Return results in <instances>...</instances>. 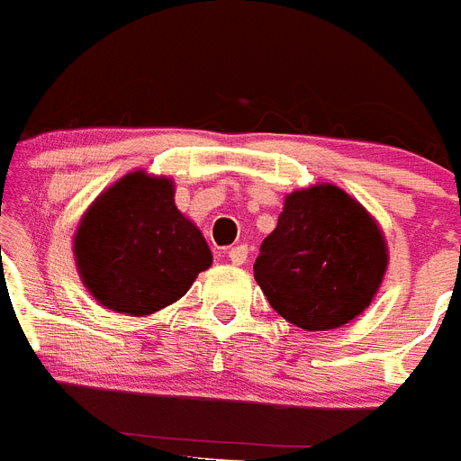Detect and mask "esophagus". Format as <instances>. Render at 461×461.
Listing matches in <instances>:
<instances>
[{"mask_svg": "<svg viewBox=\"0 0 461 461\" xmlns=\"http://www.w3.org/2000/svg\"><path fill=\"white\" fill-rule=\"evenodd\" d=\"M247 254H249V249H247L244 244H238V247H233V249L228 251V258H230V263H233V266H244Z\"/></svg>", "mask_w": 461, "mask_h": 461, "instance_id": "esophagus-1", "label": "esophagus"}]
</instances>
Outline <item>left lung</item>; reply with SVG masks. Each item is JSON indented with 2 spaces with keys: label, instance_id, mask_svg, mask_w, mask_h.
Returning a JSON list of instances; mask_svg holds the SVG:
<instances>
[{
  "label": "left lung",
  "instance_id": "obj_1",
  "mask_svg": "<svg viewBox=\"0 0 461 461\" xmlns=\"http://www.w3.org/2000/svg\"><path fill=\"white\" fill-rule=\"evenodd\" d=\"M385 267V240L365 207L316 185L286 195L254 276L279 316L303 330H332L369 307Z\"/></svg>",
  "mask_w": 461,
  "mask_h": 461
}]
</instances>
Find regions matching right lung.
<instances>
[{
	"instance_id": "add662e5",
	"label": "right lung",
	"mask_w": 461,
	"mask_h": 461,
	"mask_svg": "<svg viewBox=\"0 0 461 461\" xmlns=\"http://www.w3.org/2000/svg\"><path fill=\"white\" fill-rule=\"evenodd\" d=\"M173 194L166 177L129 173L85 212L73 254L104 307L148 316L180 300L210 267V247Z\"/></svg>"
}]
</instances>
